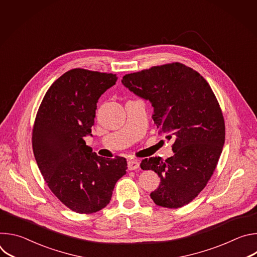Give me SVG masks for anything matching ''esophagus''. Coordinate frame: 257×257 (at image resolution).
Instances as JSON below:
<instances>
[{
	"instance_id": "1",
	"label": "esophagus",
	"mask_w": 257,
	"mask_h": 257,
	"mask_svg": "<svg viewBox=\"0 0 257 257\" xmlns=\"http://www.w3.org/2000/svg\"><path fill=\"white\" fill-rule=\"evenodd\" d=\"M138 168H139V163H138V161L132 160V161H129V162H128V169H129L130 171L137 170Z\"/></svg>"
}]
</instances>
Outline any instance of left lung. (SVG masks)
Masks as SVG:
<instances>
[{
	"instance_id": "left-lung-1",
	"label": "left lung",
	"mask_w": 257,
	"mask_h": 257,
	"mask_svg": "<svg viewBox=\"0 0 257 257\" xmlns=\"http://www.w3.org/2000/svg\"><path fill=\"white\" fill-rule=\"evenodd\" d=\"M122 83L152 102L155 123L174 140L173 157L141 162L142 170L161 179L152 199L168 208L188 204L206 186L225 143L224 116L212 89L197 71L178 62L126 74Z\"/></svg>"
}]
</instances>
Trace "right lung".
<instances>
[{
	"instance_id": "1",
	"label": "right lung",
	"mask_w": 257,
	"mask_h": 257,
	"mask_svg": "<svg viewBox=\"0 0 257 257\" xmlns=\"http://www.w3.org/2000/svg\"><path fill=\"white\" fill-rule=\"evenodd\" d=\"M117 79L112 73L69 70L51 85L36 113L31 138L36 164L55 196L77 213L105 207L126 174L125 158L98 157L84 140L99 96Z\"/></svg>"
}]
</instances>
